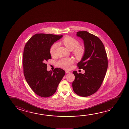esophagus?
<instances>
[{
	"instance_id": "esophagus-1",
	"label": "esophagus",
	"mask_w": 129,
	"mask_h": 129,
	"mask_svg": "<svg viewBox=\"0 0 129 129\" xmlns=\"http://www.w3.org/2000/svg\"><path fill=\"white\" fill-rule=\"evenodd\" d=\"M65 72L66 73H69L71 72L70 71H67V70H66Z\"/></svg>"
}]
</instances>
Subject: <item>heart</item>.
Masks as SVG:
<instances>
[{
    "label": "heart",
    "mask_w": 129,
    "mask_h": 129,
    "mask_svg": "<svg viewBox=\"0 0 129 129\" xmlns=\"http://www.w3.org/2000/svg\"><path fill=\"white\" fill-rule=\"evenodd\" d=\"M61 43L70 51H73V53L77 58H81L85 53V48L83 46L79 45V42L77 39L70 36L64 37L61 40ZM58 47V44L53 43L50 48V53L51 56H54ZM74 62L72 58H63L58 62V65L60 67L68 69Z\"/></svg>",
    "instance_id": "1"
}]
</instances>
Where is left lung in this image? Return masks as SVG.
Here are the masks:
<instances>
[{
	"label": "left lung",
	"mask_w": 129,
	"mask_h": 129,
	"mask_svg": "<svg viewBox=\"0 0 129 129\" xmlns=\"http://www.w3.org/2000/svg\"><path fill=\"white\" fill-rule=\"evenodd\" d=\"M77 36L83 41L85 53L77 63L84 74L74 71L75 79L72 82L73 91L77 95L86 97L99 89L108 67V60L104 45L97 37L87 31L77 32Z\"/></svg>",
	"instance_id": "left-lung-1"
}]
</instances>
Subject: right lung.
I'll return each instance as SVG.
<instances>
[{
	"mask_svg": "<svg viewBox=\"0 0 129 129\" xmlns=\"http://www.w3.org/2000/svg\"><path fill=\"white\" fill-rule=\"evenodd\" d=\"M62 37L35 34L27 41L24 48L23 64L25 79L32 90L41 97H49L54 94L65 74L61 68L48 71L45 63L48 59L52 58L51 46Z\"/></svg>",
	"mask_w": 129,
	"mask_h": 129,
	"instance_id": "add662e5",
	"label": "right lung"
}]
</instances>
